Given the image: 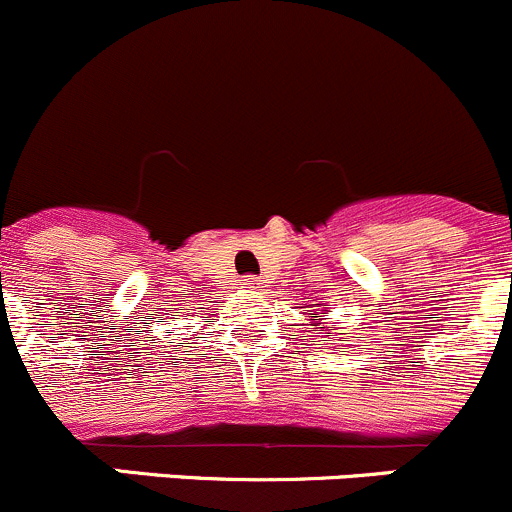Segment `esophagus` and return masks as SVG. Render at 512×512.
Returning <instances> with one entry per match:
<instances>
[{
  "mask_svg": "<svg viewBox=\"0 0 512 512\" xmlns=\"http://www.w3.org/2000/svg\"><path fill=\"white\" fill-rule=\"evenodd\" d=\"M241 286L249 288V291H258V288H261V281H258L256 276H244L241 278Z\"/></svg>",
  "mask_w": 512,
  "mask_h": 512,
  "instance_id": "esophagus-1",
  "label": "esophagus"
}]
</instances>
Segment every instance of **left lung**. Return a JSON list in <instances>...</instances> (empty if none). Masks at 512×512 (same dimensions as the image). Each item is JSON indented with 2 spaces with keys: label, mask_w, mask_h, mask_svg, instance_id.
<instances>
[{
  "label": "left lung",
  "mask_w": 512,
  "mask_h": 512,
  "mask_svg": "<svg viewBox=\"0 0 512 512\" xmlns=\"http://www.w3.org/2000/svg\"><path fill=\"white\" fill-rule=\"evenodd\" d=\"M316 306H318V303H316ZM311 321H318V316H316V313H313V318H311Z\"/></svg>",
  "instance_id": "left-lung-1"
}]
</instances>
